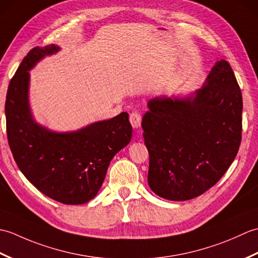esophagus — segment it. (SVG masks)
Masks as SVG:
<instances>
[{"label": "esophagus", "mask_w": 258, "mask_h": 258, "mask_svg": "<svg viewBox=\"0 0 258 258\" xmlns=\"http://www.w3.org/2000/svg\"><path fill=\"white\" fill-rule=\"evenodd\" d=\"M130 122L134 128H139L142 123V116L139 112H132L130 114Z\"/></svg>", "instance_id": "34e87169"}]
</instances>
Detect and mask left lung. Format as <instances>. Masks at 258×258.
Wrapping results in <instances>:
<instances>
[{"mask_svg":"<svg viewBox=\"0 0 258 258\" xmlns=\"http://www.w3.org/2000/svg\"><path fill=\"white\" fill-rule=\"evenodd\" d=\"M147 106L142 127L152 190L165 200L187 201L213 187L242 141L243 98L231 65L216 62L194 97H155Z\"/></svg>","mask_w":258,"mask_h":258,"instance_id":"8db88e82","label":"left lung"}]
</instances>
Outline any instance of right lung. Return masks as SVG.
<instances>
[{
    "label": "right lung",
    "instance_id": "obj_1",
    "mask_svg": "<svg viewBox=\"0 0 258 258\" xmlns=\"http://www.w3.org/2000/svg\"><path fill=\"white\" fill-rule=\"evenodd\" d=\"M58 50L55 45L32 48L11 79L5 101L7 134L24 176L50 199L78 205L95 197L109 162L132 139V125L126 112L72 133H54L34 122L27 101L29 71Z\"/></svg>",
    "mask_w": 258,
    "mask_h": 258
}]
</instances>
